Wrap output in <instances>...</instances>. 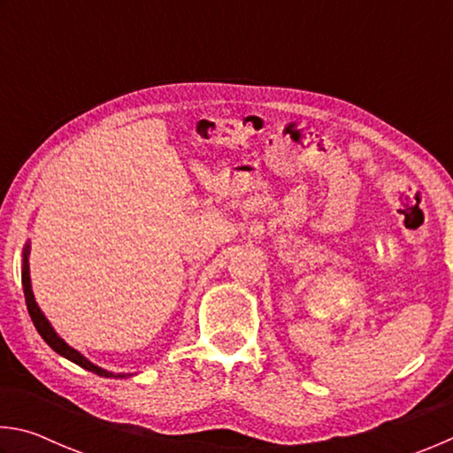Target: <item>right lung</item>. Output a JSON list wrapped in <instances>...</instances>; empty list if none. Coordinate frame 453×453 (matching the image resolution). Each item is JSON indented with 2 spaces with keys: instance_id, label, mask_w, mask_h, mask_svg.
Returning a JSON list of instances; mask_svg holds the SVG:
<instances>
[{
  "instance_id": "obj_1",
  "label": "right lung",
  "mask_w": 453,
  "mask_h": 453,
  "mask_svg": "<svg viewBox=\"0 0 453 453\" xmlns=\"http://www.w3.org/2000/svg\"><path fill=\"white\" fill-rule=\"evenodd\" d=\"M29 250H32V245H29V242H27L24 245V251H21V257H24V259H21V286H24L27 311H29V316H32V321H34V326L37 329V334L43 337V342L48 343V346L53 351H56V354L64 356L65 359H70V362H73V364H78L80 367H83V370L102 375V378H127V375H132V373L107 372V370H104V367L91 364L86 356L80 354L78 349L67 346V343L61 340L56 329L51 327L50 319L43 316V311L40 310V305H37V302H35V296H34V289H32V278H29Z\"/></svg>"
}]
</instances>
